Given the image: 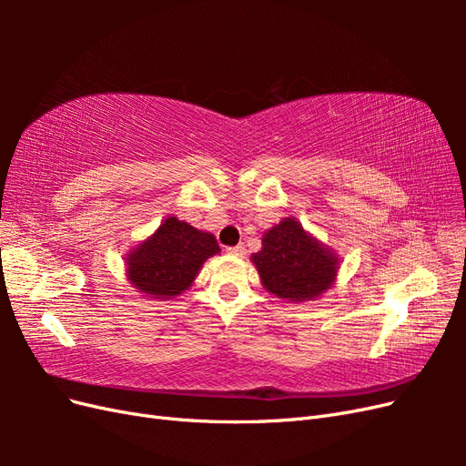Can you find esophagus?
<instances>
[{
  "label": "esophagus",
  "mask_w": 466,
  "mask_h": 466,
  "mask_svg": "<svg viewBox=\"0 0 466 466\" xmlns=\"http://www.w3.org/2000/svg\"><path fill=\"white\" fill-rule=\"evenodd\" d=\"M228 252H229V255H235V257H245L247 255V247L241 243V245H237V247H229Z\"/></svg>",
  "instance_id": "1"
}]
</instances>
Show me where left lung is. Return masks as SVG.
<instances>
[{"instance_id": "8db88e82", "label": "left lung", "mask_w": 466, "mask_h": 466, "mask_svg": "<svg viewBox=\"0 0 466 466\" xmlns=\"http://www.w3.org/2000/svg\"><path fill=\"white\" fill-rule=\"evenodd\" d=\"M264 288L289 301H309L329 289L338 260L301 225L288 218L268 231L262 248L252 255Z\"/></svg>"}]
</instances>
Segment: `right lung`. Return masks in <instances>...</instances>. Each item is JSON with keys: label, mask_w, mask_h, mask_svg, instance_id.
I'll return each instance as SVG.
<instances>
[{"label": "right lung", "mask_w": 466, "mask_h": 466, "mask_svg": "<svg viewBox=\"0 0 466 466\" xmlns=\"http://www.w3.org/2000/svg\"><path fill=\"white\" fill-rule=\"evenodd\" d=\"M219 252L211 233L194 229L187 221L167 218L153 237L128 255V278L137 291L168 299L185 291L206 258Z\"/></svg>", "instance_id": "obj_1"}]
</instances>
